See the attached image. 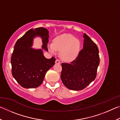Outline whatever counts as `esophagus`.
<instances>
[{"label":"esophagus","instance_id":"esophagus-1","mask_svg":"<svg viewBox=\"0 0 120 120\" xmlns=\"http://www.w3.org/2000/svg\"><path fill=\"white\" fill-rule=\"evenodd\" d=\"M56 64H60V61L59 60L56 59Z\"/></svg>","mask_w":120,"mask_h":120}]
</instances>
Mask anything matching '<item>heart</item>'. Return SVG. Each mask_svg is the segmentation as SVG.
Instances as JSON below:
<instances>
[{
  "mask_svg": "<svg viewBox=\"0 0 120 120\" xmlns=\"http://www.w3.org/2000/svg\"><path fill=\"white\" fill-rule=\"evenodd\" d=\"M80 42L70 34H62L54 38L53 43L49 44L50 52L55 53L60 51V56L63 60L71 61L76 58L80 50Z\"/></svg>",
  "mask_w": 120,
  "mask_h": 120,
  "instance_id": "heart-1",
  "label": "heart"
}]
</instances>
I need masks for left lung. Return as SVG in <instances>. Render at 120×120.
<instances>
[{
    "label": "left lung",
    "instance_id": "obj_1",
    "mask_svg": "<svg viewBox=\"0 0 120 120\" xmlns=\"http://www.w3.org/2000/svg\"><path fill=\"white\" fill-rule=\"evenodd\" d=\"M83 49L69 64L62 63L61 78L67 88L74 90L84 89L95 80L99 64L97 46L85 33Z\"/></svg>",
    "mask_w": 120,
    "mask_h": 120
}]
</instances>
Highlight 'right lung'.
<instances>
[{
  "label": "right lung",
  "mask_w": 120,
  "mask_h": 120,
  "mask_svg": "<svg viewBox=\"0 0 120 120\" xmlns=\"http://www.w3.org/2000/svg\"><path fill=\"white\" fill-rule=\"evenodd\" d=\"M40 37L42 40V49L31 48L34 38ZM49 31L38 27L28 30L17 41L11 58L12 75L17 82L25 88L40 86L47 71L54 66L56 59H46L43 50L48 51Z\"/></svg>",
  "instance_id": "add662e5"
}]
</instances>
